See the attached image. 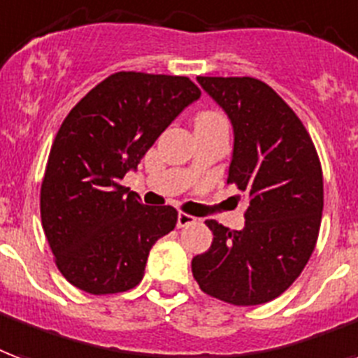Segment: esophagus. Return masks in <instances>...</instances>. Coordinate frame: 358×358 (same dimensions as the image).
<instances>
[{
	"mask_svg": "<svg viewBox=\"0 0 358 358\" xmlns=\"http://www.w3.org/2000/svg\"><path fill=\"white\" fill-rule=\"evenodd\" d=\"M195 222H197V218H193L192 214H186V213L178 214V227H187V226H192V224H195Z\"/></svg>",
	"mask_w": 358,
	"mask_h": 358,
	"instance_id": "esophagus-1",
	"label": "esophagus"
}]
</instances>
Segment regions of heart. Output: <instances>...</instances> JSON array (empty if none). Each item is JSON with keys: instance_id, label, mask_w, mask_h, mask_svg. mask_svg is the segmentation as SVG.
I'll return each mask as SVG.
<instances>
[{"instance_id": "heart-1", "label": "heart", "mask_w": 358, "mask_h": 358, "mask_svg": "<svg viewBox=\"0 0 358 358\" xmlns=\"http://www.w3.org/2000/svg\"><path fill=\"white\" fill-rule=\"evenodd\" d=\"M218 121H226L224 115H220L218 112H201L195 123H218Z\"/></svg>"}]
</instances>
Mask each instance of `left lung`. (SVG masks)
Here are the masks:
<instances>
[{
    "label": "left lung",
    "instance_id": "left-lung-1",
    "mask_svg": "<svg viewBox=\"0 0 358 358\" xmlns=\"http://www.w3.org/2000/svg\"><path fill=\"white\" fill-rule=\"evenodd\" d=\"M233 125L227 184L246 199L245 227L206 220L214 239L192 262L205 294L233 306L275 300L300 277L322 218V169L300 117L254 78H197ZM241 199V195H237Z\"/></svg>",
    "mask_w": 358,
    "mask_h": 358
}]
</instances>
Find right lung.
I'll return each instance as SVG.
<instances>
[{"mask_svg":"<svg viewBox=\"0 0 358 358\" xmlns=\"http://www.w3.org/2000/svg\"><path fill=\"white\" fill-rule=\"evenodd\" d=\"M201 96L182 76L117 71L71 108L41 182V224L64 279L83 292H127L144 277L155 241L171 233L174 206H145L121 186L129 171Z\"/></svg>","mask_w":358,"mask_h":358,"instance_id":"obj_1","label":"right lung"}]
</instances>
